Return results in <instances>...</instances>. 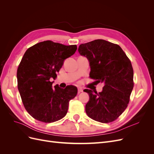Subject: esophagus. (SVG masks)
<instances>
[{"mask_svg": "<svg viewBox=\"0 0 154 154\" xmlns=\"http://www.w3.org/2000/svg\"><path fill=\"white\" fill-rule=\"evenodd\" d=\"M83 92V89L82 88H78V93H80V92Z\"/></svg>", "mask_w": 154, "mask_h": 154, "instance_id": "34e87169", "label": "esophagus"}]
</instances>
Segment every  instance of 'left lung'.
Wrapping results in <instances>:
<instances>
[{
  "label": "left lung",
  "mask_w": 154,
  "mask_h": 154,
  "mask_svg": "<svg viewBox=\"0 0 154 154\" xmlns=\"http://www.w3.org/2000/svg\"><path fill=\"white\" fill-rule=\"evenodd\" d=\"M78 52L89 61L90 78L105 83L101 92L83 91L90 97L86 113L96 122H112L129 103L134 84L131 62L119 45L101 39L80 45Z\"/></svg>",
  "instance_id": "8db88e82"
}]
</instances>
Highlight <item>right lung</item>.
<instances>
[{
    "label": "right lung",
    "instance_id": "right-lung-1",
    "mask_svg": "<svg viewBox=\"0 0 154 154\" xmlns=\"http://www.w3.org/2000/svg\"><path fill=\"white\" fill-rule=\"evenodd\" d=\"M76 45H65L53 41L41 42L27 49L18 66V91L26 110L32 118L52 123L66 115L69 101L77 94L75 86L62 88L50 78H57L63 61L75 53Z\"/></svg>",
    "mask_w": 154,
    "mask_h": 154
}]
</instances>
